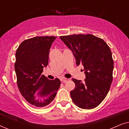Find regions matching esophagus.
Returning a JSON list of instances; mask_svg holds the SVG:
<instances>
[{"label": "esophagus", "mask_w": 129, "mask_h": 129, "mask_svg": "<svg viewBox=\"0 0 129 129\" xmlns=\"http://www.w3.org/2000/svg\"><path fill=\"white\" fill-rule=\"evenodd\" d=\"M60 80L61 81H63V82H66V81L68 80V79L65 78V77H61V78H60Z\"/></svg>", "instance_id": "1"}]
</instances>
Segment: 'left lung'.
Masks as SVG:
<instances>
[{"label":"left lung","mask_w":129,"mask_h":129,"mask_svg":"<svg viewBox=\"0 0 129 129\" xmlns=\"http://www.w3.org/2000/svg\"><path fill=\"white\" fill-rule=\"evenodd\" d=\"M60 38L72 51L77 66L84 67L86 79H73L75 88L70 96L77 107L91 109L105 99L113 80V60L110 47L103 39L87 35H73Z\"/></svg>","instance_id":"8db88e82"}]
</instances>
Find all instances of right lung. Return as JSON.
I'll return each instance as SVG.
<instances>
[{
	"label": "right lung",
	"mask_w": 129,
	"mask_h": 129,
	"mask_svg": "<svg viewBox=\"0 0 129 129\" xmlns=\"http://www.w3.org/2000/svg\"><path fill=\"white\" fill-rule=\"evenodd\" d=\"M56 38L37 36L25 40L16 52L17 86L26 101L35 107L49 105L60 86L59 79L49 80L42 75L43 68L48 65L49 50Z\"/></svg>",
	"instance_id": "obj_1"
}]
</instances>
